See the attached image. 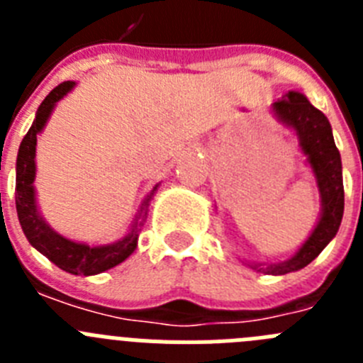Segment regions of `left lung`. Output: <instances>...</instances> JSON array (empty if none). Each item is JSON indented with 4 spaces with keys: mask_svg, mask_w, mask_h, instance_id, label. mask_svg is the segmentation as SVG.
Wrapping results in <instances>:
<instances>
[{
    "mask_svg": "<svg viewBox=\"0 0 363 363\" xmlns=\"http://www.w3.org/2000/svg\"><path fill=\"white\" fill-rule=\"evenodd\" d=\"M274 111L281 121L293 127L300 138V147L309 160L322 194V216L300 251L284 264L256 267L265 274H287L309 265L325 245L335 238L344 216V182L342 160L335 145L331 125L322 111L309 104L300 92H289L284 99L274 101Z\"/></svg>",
    "mask_w": 363,
    "mask_h": 363,
    "instance_id": "8db88e82",
    "label": "left lung"
}]
</instances>
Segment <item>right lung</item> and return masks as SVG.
Wrapping results in <instances>:
<instances>
[{"label": "right lung", "instance_id": "right-lung-1", "mask_svg": "<svg viewBox=\"0 0 363 363\" xmlns=\"http://www.w3.org/2000/svg\"><path fill=\"white\" fill-rule=\"evenodd\" d=\"M72 86L74 82H63L49 92V96L43 99V104L38 108L36 120L19 145L18 162H16V211H18L21 229L30 245L36 247L41 255L47 256L52 264H56L63 271L70 272V274L91 277V274L107 271V269L121 264L125 258H129L136 249L138 233L134 227L130 234H127L120 242L112 243V245L91 247L85 243L70 242V240L63 238L62 234L54 233L38 213L34 187H32L34 176H36V162H34L36 134L45 127L56 101H60ZM154 191L156 187L152 189V192ZM152 192H150V196H152ZM150 196H147L145 203H143V214H147Z\"/></svg>", "mask_w": 363, "mask_h": 363}]
</instances>
